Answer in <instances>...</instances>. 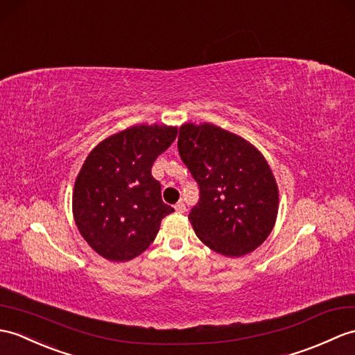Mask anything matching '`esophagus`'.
Returning <instances> with one entry per match:
<instances>
[{"instance_id":"1","label":"esophagus","mask_w":355,"mask_h":355,"mask_svg":"<svg viewBox=\"0 0 355 355\" xmlns=\"http://www.w3.org/2000/svg\"><path fill=\"white\" fill-rule=\"evenodd\" d=\"M184 210H186V205H184V202H183V201H178V202L175 204V211H178V213H184Z\"/></svg>"}]
</instances>
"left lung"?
<instances>
[{
  "label": "left lung",
  "instance_id": "obj_1",
  "mask_svg": "<svg viewBox=\"0 0 355 355\" xmlns=\"http://www.w3.org/2000/svg\"><path fill=\"white\" fill-rule=\"evenodd\" d=\"M178 153L200 187L189 220L200 241L242 257L266 241L278 213V187L261 153L213 123L180 127Z\"/></svg>",
  "mask_w": 355,
  "mask_h": 355
}]
</instances>
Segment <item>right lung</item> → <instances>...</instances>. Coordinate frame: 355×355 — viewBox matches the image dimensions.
Instances as JSON below:
<instances>
[{"mask_svg":"<svg viewBox=\"0 0 355 355\" xmlns=\"http://www.w3.org/2000/svg\"><path fill=\"white\" fill-rule=\"evenodd\" d=\"M177 137V127H130L98 144L81 166L72 193L73 219L90 248L110 261L142 254L174 211L162 201L153 163Z\"/></svg>","mask_w":355,"mask_h":355,"instance_id":"add662e5","label":"right lung"}]
</instances>
